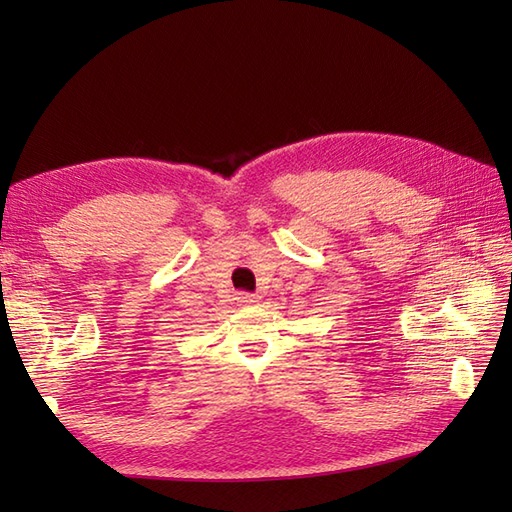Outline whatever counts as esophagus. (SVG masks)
Instances as JSON below:
<instances>
[{
  "instance_id": "1",
  "label": "esophagus",
  "mask_w": 512,
  "mask_h": 512,
  "mask_svg": "<svg viewBox=\"0 0 512 512\" xmlns=\"http://www.w3.org/2000/svg\"><path fill=\"white\" fill-rule=\"evenodd\" d=\"M237 301L242 303V306H255V303H257V297H255V295H250V292H239V295H237Z\"/></svg>"
}]
</instances>
